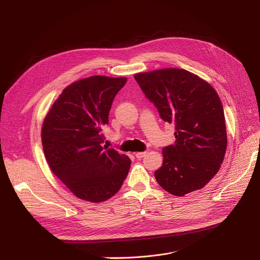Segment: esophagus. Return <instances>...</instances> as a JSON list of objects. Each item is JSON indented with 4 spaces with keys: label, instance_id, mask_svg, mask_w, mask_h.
<instances>
[{
    "label": "esophagus",
    "instance_id": "1",
    "mask_svg": "<svg viewBox=\"0 0 260 260\" xmlns=\"http://www.w3.org/2000/svg\"><path fill=\"white\" fill-rule=\"evenodd\" d=\"M146 153H147V152H139V153H136V154H135V156L137 157V159H141V158L145 157Z\"/></svg>",
    "mask_w": 260,
    "mask_h": 260
}]
</instances>
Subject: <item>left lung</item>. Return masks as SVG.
I'll return each mask as SVG.
<instances>
[{"label":"left lung","instance_id":"left-lung-1","mask_svg":"<svg viewBox=\"0 0 260 260\" xmlns=\"http://www.w3.org/2000/svg\"><path fill=\"white\" fill-rule=\"evenodd\" d=\"M165 122L175 124L174 144L163 147L155 178L162 188L184 196L202 188L219 171L226 149L222 103L198 76L179 68L135 75Z\"/></svg>","mask_w":260,"mask_h":260}]
</instances>
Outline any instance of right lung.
Masks as SVG:
<instances>
[{"instance_id":"right-lung-1","label":"right lung","mask_w":260,"mask_h":260,"mask_svg":"<svg viewBox=\"0 0 260 260\" xmlns=\"http://www.w3.org/2000/svg\"><path fill=\"white\" fill-rule=\"evenodd\" d=\"M126 78L92 76L67 86L42 126V144L52 173L80 199L101 202L125 180L131 160L104 143L103 128Z\"/></svg>"}]
</instances>
